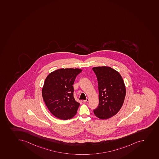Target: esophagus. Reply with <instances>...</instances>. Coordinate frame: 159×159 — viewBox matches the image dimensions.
<instances>
[{
  "mask_svg": "<svg viewBox=\"0 0 159 159\" xmlns=\"http://www.w3.org/2000/svg\"><path fill=\"white\" fill-rule=\"evenodd\" d=\"M89 99H88V98H87V99H86V100H83V102H89Z\"/></svg>",
  "mask_w": 159,
  "mask_h": 159,
  "instance_id": "obj_1",
  "label": "esophagus"
}]
</instances>
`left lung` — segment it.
Segmentation results:
<instances>
[{"label":"left lung","instance_id":"8db88e82","mask_svg":"<svg viewBox=\"0 0 159 159\" xmlns=\"http://www.w3.org/2000/svg\"><path fill=\"white\" fill-rule=\"evenodd\" d=\"M92 70L98 82L99 105L93 110L97 117L109 119L122 108L126 96L123 79L119 72L107 66L95 67Z\"/></svg>","mask_w":159,"mask_h":159}]
</instances>
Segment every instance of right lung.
<instances>
[{
	"instance_id": "right-lung-1",
	"label": "right lung",
	"mask_w": 159,
	"mask_h": 159,
	"mask_svg": "<svg viewBox=\"0 0 159 159\" xmlns=\"http://www.w3.org/2000/svg\"><path fill=\"white\" fill-rule=\"evenodd\" d=\"M82 69H60L51 72L45 80L42 96L49 111L63 120L71 119L80 106L73 97V85Z\"/></svg>"
}]
</instances>
